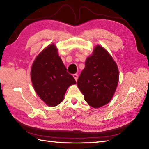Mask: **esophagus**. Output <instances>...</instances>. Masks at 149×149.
I'll return each instance as SVG.
<instances>
[{
  "label": "esophagus",
  "instance_id": "esophagus-1",
  "mask_svg": "<svg viewBox=\"0 0 149 149\" xmlns=\"http://www.w3.org/2000/svg\"><path fill=\"white\" fill-rule=\"evenodd\" d=\"M73 77H74V79H75V81L77 80V78H78V75L77 74H74V75H73Z\"/></svg>",
  "mask_w": 149,
  "mask_h": 149
}]
</instances>
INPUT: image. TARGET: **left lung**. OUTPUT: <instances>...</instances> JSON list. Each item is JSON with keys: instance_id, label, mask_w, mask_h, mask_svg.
<instances>
[{"instance_id": "obj_1", "label": "left lung", "mask_w": 149, "mask_h": 149, "mask_svg": "<svg viewBox=\"0 0 149 149\" xmlns=\"http://www.w3.org/2000/svg\"><path fill=\"white\" fill-rule=\"evenodd\" d=\"M118 78V69L112 57L103 47L97 45L92 56L85 61L77 84L86 102L97 108L112 99Z\"/></svg>"}]
</instances>
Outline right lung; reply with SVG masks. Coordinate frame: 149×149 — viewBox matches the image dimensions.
I'll use <instances>...</instances> for the list:
<instances>
[{
    "label": "right lung",
    "instance_id": "right-lung-1",
    "mask_svg": "<svg viewBox=\"0 0 149 149\" xmlns=\"http://www.w3.org/2000/svg\"><path fill=\"white\" fill-rule=\"evenodd\" d=\"M31 76L36 93L50 106L61 103L67 88L76 83L66 71L53 44L44 49L34 60Z\"/></svg>",
    "mask_w": 149,
    "mask_h": 149
}]
</instances>
